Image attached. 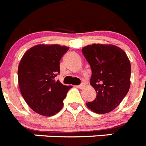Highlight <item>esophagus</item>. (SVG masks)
I'll use <instances>...</instances> for the list:
<instances>
[{
    "label": "esophagus",
    "instance_id": "34e87169",
    "mask_svg": "<svg viewBox=\"0 0 146 146\" xmlns=\"http://www.w3.org/2000/svg\"><path fill=\"white\" fill-rule=\"evenodd\" d=\"M84 86H85V84H84V83H82L81 84H80V85L78 86V87L80 88V89H83Z\"/></svg>",
    "mask_w": 146,
    "mask_h": 146
}]
</instances>
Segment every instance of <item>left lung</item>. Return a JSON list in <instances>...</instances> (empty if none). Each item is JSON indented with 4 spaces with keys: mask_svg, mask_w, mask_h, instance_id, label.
Here are the masks:
<instances>
[{
    "mask_svg": "<svg viewBox=\"0 0 146 146\" xmlns=\"http://www.w3.org/2000/svg\"><path fill=\"white\" fill-rule=\"evenodd\" d=\"M82 53L92 69L90 84L97 93L86 106L96 113H108L117 108L129 91V59L122 49L110 44H89Z\"/></svg>",
    "mask_w": 146,
    "mask_h": 146,
    "instance_id": "1",
    "label": "left lung"
}]
</instances>
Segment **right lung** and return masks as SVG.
Listing matches in <instances>:
<instances>
[{
	"instance_id": "obj_1",
	"label": "right lung",
	"mask_w": 146,
	"mask_h": 146,
	"mask_svg": "<svg viewBox=\"0 0 146 146\" xmlns=\"http://www.w3.org/2000/svg\"><path fill=\"white\" fill-rule=\"evenodd\" d=\"M69 48L60 44H36L23 55L18 68L19 89L34 112L51 116L62 109L63 100L72 87L54 78L60 73V60Z\"/></svg>"
}]
</instances>
